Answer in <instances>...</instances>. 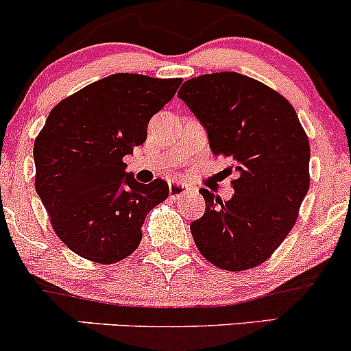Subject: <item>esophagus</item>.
<instances>
[{"mask_svg": "<svg viewBox=\"0 0 351 351\" xmlns=\"http://www.w3.org/2000/svg\"><path fill=\"white\" fill-rule=\"evenodd\" d=\"M186 193H188V188L184 186V184L175 183V182L169 183V196H171V198H180V196Z\"/></svg>", "mask_w": 351, "mask_h": 351, "instance_id": "esophagus-1", "label": "esophagus"}]
</instances>
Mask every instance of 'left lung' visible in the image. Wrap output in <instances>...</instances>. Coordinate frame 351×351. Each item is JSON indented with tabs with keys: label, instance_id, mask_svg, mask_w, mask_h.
I'll list each match as a JSON object with an SVG mask.
<instances>
[{
	"label": "left lung",
	"instance_id": "left-lung-1",
	"mask_svg": "<svg viewBox=\"0 0 351 351\" xmlns=\"http://www.w3.org/2000/svg\"><path fill=\"white\" fill-rule=\"evenodd\" d=\"M215 155L238 173L228 202L202 188L205 215L190 225L199 253L226 271L255 268L293 228L310 186V143L293 106L250 76L221 71L180 88Z\"/></svg>",
	"mask_w": 351,
	"mask_h": 351
}]
</instances>
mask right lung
<instances>
[{"instance_id":"1","label":"right lung","mask_w":351,"mask_h":351,"mask_svg":"<svg viewBox=\"0 0 351 351\" xmlns=\"http://www.w3.org/2000/svg\"><path fill=\"white\" fill-rule=\"evenodd\" d=\"M117 73L53 108L34 140V188L53 230L76 255L111 265L140 245L146 215L168 198L161 178L138 183L123 158L143 145L148 123L182 84Z\"/></svg>"}]
</instances>
